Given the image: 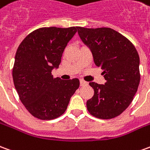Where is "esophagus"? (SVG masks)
I'll use <instances>...</instances> for the list:
<instances>
[{
  "label": "esophagus",
  "mask_w": 150,
  "mask_h": 150,
  "mask_svg": "<svg viewBox=\"0 0 150 150\" xmlns=\"http://www.w3.org/2000/svg\"><path fill=\"white\" fill-rule=\"evenodd\" d=\"M88 82H86L84 80H80V86H87Z\"/></svg>",
  "instance_id": "esophagus-1"
}]
</instances>
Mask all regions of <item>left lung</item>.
Here are the masks:
<instances>
[{
  "label": "left lung",
  "mask_w": 150,
  "mask_h": 150,
  "mask_svg": "<svg viewBox=\"0 0 150 150\" xmlns=\"http://www.w3.org/2000/svg\"><path fill=\"white\" fill-rule=\"evenodd\" d=\"M78 33L106 80L105 84L89 83L94 95L87 100V109L98 119L115 118L129 106L138 89L139 54L128 39L111 28L78 27Z\"/></svg>",
  "instance_id": "1"
}]
</instances>
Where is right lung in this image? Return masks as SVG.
<instances>
[{
  "label": "right lung",
  "mask_w": 150,
  "mask_h": 150,
  "mask_svg": "<svg viewBox=\"0 0 150 150\" xmlns=\"http://www.w3.org/2000/svg\"><path fill=\"white\" fill-rule=\"evenodd\" d=\"M78 27L36 29L26 36L15 54L13 80L19 99L37 119L51 120L66 111L79 87L78 79L53 78L62 53Z\"/></svg>",
  "instance_id": "obj_1"
}]
</instances>
